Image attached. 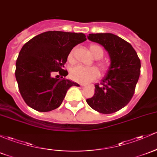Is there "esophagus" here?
<instances>
[{
  "label": "esophagus",
  "mask_w": 157,
  "mask_h": 157,
  "mask_svg": "<svg viewBox=\"0 0 157 157\" xmlns=\"http://www.w3.org/2000/svg\"><path fill=\"white\" fill-rule=\"evenodd\" d=\"M80 86H81L82 87H85V86H86V85H84V84H81V85H80Z\"/></svg>",
  "instance_id": "esophagus-1"
}]
</instances>
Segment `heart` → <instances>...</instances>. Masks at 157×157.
Masks as SVG:
<instances>
[{
  "label": "heart",
  "instance_id": "heart-1",
  "mask_svg": "<svg viewBox=\"0 0 157 157\" xmlns=\"http://www.w3.org/2000/svg\"><path fill=\"white\" fill-rule=\"evenodd\" d=\"M89 51L95 59H101L104 56V50L98 44H92L89 45ZM75 49H72L68 53V60L70 63L74 61ZM98 65L102 71H105L108 68L109 64L106 62L98 61ZM99 76V71L95 67H83L77 65L74 67L70 71V77L74 81L80 83H87L97 79Z\"/></svg>",
  "mask_w": 157,
  "mask_h": 157
}]
</instances>
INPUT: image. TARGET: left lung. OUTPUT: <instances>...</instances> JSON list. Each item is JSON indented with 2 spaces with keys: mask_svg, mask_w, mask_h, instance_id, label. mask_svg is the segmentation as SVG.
<instances>
[{
  "mask_svg": "<svg viewBox=\"0 0 157 157\" xmlns=\"http://www.w3.org/2000/svg\"><path fill=\"white\" fill-rule=\"evenodd\" d=\"M88 39L104 46L110 66L94 94L86 100L93 109L103 114L118 111L130 101L140 75L141 62L131 44L113 33H91Z\"/></svg>",
  "mask_w": 157,
  "mask_h": 157,
  "instance_id": "1",
  "label": "left lung"
}]
</instances>
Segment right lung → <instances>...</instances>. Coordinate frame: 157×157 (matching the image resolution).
Masks as SVG:
<instances>
[{"mask_svg": "<svg viewBox=\"0 0 157 157\" xmlns=\"http://www.w3.org/2000/svg\"><path fill=\"white\" fill-rule=\"evenodd\" d=\"M86 40V35L81 33L48 31L24 44L15 65V78L21 95L30 107L39 112L56 109L68 89L78 86L63 78L68 74L63 68L70 51ZM56 72L61 78L52 77Z\"/></svg>", "mask_w": 157, "mask_h": 157, "instance_id": "right-lung-1", "label": "right lung"}]
</instances>
